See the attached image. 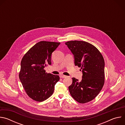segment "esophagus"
I'll return each mask as SVG.
<instances>
[{"instance_id": "obj_1", "label": "esophagus", "mask_w": 125, "mask_h": 125, "mask_svg": "<svg viewBox=\"0 0 125 125\" xmlns=\"http://www.w3.org/2000/svg\"><path fill=\"white\" fill-rule=\"evenodd\" d=\"M60 78H66V77H67V76H65V75H60Z\"/></svg>"}]
</instances>
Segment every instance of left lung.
<instances>
[{
	"instance_id": "obj_1",
	"label": "left lung",
	"mask_w": 125,
	"mask_h": 125,
	"mask_svg": "<svg viewBox=\"0 0 125 125\" xmlns=\"http://www.w3.org/2000/svg\"><path fill=\"white\" fill-rule=\"evenodd\" d=\"M74 55L75 65L82 69L81 81L73 78L69 86L70 94L77 102L85 103L94 99L104 83V60L98 49L86 42L72 41L65 42Z\"/></svg>"
}]
</instances>
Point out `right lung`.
Wrapping results in <instances>:
<instances>
[{
  "instance_id": "1",
  "label": "right lung",
  "mask_w": 125,
  "mask_h": 125,
  "mask_svg": "<svg viewBox=\"0 0 125 125\" xmlns=\"http://www.w3.org/2000/svg\"><path fill=\"white\" fill-rule=\"evenodd\" d=\"M60 42L41 41L34 45L24 55L19 74L27 94L32 99L42 102L52 95L60 78L47 73L44 68L51 64V57Z\"/></svg>"
}]
</instances>
